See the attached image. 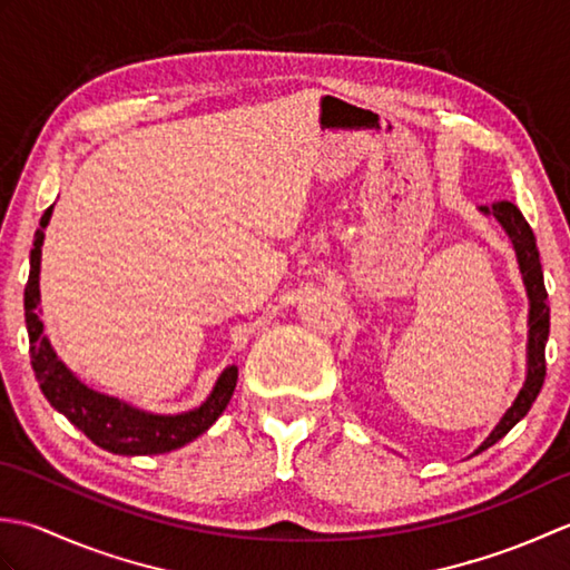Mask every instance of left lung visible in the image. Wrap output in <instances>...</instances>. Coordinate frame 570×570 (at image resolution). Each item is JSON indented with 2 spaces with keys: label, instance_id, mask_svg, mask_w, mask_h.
<instances>
[{
  "label": "left lung",
  "instance_id": "left-lung-1",
  "mask_svg": "<svg viewBox=\"0 0 570 570\" xmlns=\"http://www.w3.org/2000/svg\"><path fill=\"white\" fill-rule=\"evenodd\" d=\"M480 213L492 215L512 239V247L517 252V262H519V272H522L527 296H529V341H527L524 386L519 390L514 404L504 411V416L500 419L498 426L492 429V433L475 448V453L472 455L488 451L490 445L504 439V435L510 433L517 423L529 414L531 404L537 402V396L543 386V377H547V355H543V350H547V341H549V313H551L547 286H543V272H541V262H539L537 237H534V233H531L529 223L524 220L522 210H519L517 205L510 200H500V203H492L490 208L488 205H482Z\"/></svg>",
  "mask_w": 570,
  "mask_h": 570
}]
</instances>
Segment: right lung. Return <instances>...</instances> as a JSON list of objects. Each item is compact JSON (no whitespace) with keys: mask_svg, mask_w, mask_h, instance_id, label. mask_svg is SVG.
<instances>
[{"mask_svg":"<svg viewBox=\"0 0 570 570\" xmlns=\"http://www.w3.org/2000/svg\"><path fill=\"white\" fill-rule=\"evenodd\" d=\"M53 205L41 217V227L33 235L31 269L29 282L23 288V311H27L29 331V353L31 367L43 396L60 411L72 426H78L88 439L117 455H159L176 451V448L198 439L220 419L225 406L233 399L237 386V367L229 365L217 377L210 396L198 409L184 411V414H151L137 406L119 402L117 396H107L85 386L63 362L58 360L56 350L43 335V323L39 318V274H41V245L43 229L51 220Z\"/></svg>","mask_w":570,"mask_h":570,"instance_id":"obj_1","label":"right lung"}]
</instances>
